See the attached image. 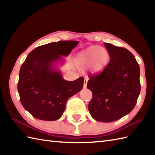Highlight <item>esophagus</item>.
Wrapping results in <instances>:
<instances>
[{"mask_svg": "<svg viewBox=\"0 0 155 155\" xmlns=\"http://www.w3.org/2000/svg\"><path fill=\"white\" fill-rule=\"evenodd\" d=\"M88 77H84V87L85 88L87 87V82H88Z\"/></svg>", "mask_w": 155, "mask_h": 155, "instance_id": "esophagus-1", "label": "esophagus"}]
</instances>
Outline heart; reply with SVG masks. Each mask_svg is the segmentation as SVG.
Listing matches in <instances>:
<instances>
[{
  "label": "heart",
  "mask_w": 155,
  "mask_h": 155,
  "mask_svg": "<svg viewBox=\"0 0 155 155\" xmlns=\"http://www.w3.org/2000/svg\"><path fill=\"white\" fill-rule=\"evenodd\" d=\"M78 64L81 67L89 66L94 72L103 71L109 61V54L106 49L98 46H91L78 52L77 56Z\"/></svg>",
  "instance_id": "obj_1"
}]
</instances>
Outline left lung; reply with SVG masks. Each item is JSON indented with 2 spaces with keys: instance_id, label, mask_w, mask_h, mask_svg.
Segmentation results:
<instances>
[{
  "instance_id": "1",
  "label": "left lung",
  "mask_w": 155,
  "mask_h": 155,
  "mask_svg": "<svg viewBox=\"0 0 155 155\" xmlns=\"http://www.w3.org/2000/svg\"><path fill=\"white\" fill-rule=\"evenodd\" d=\"M110 62L92 74L87 87L93 93L88 110L94 120L110 123L130 113L140 92V67L127 48L105 42Z\"/></svg>"
}]
</instances>
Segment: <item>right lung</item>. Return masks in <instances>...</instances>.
<instances>
[{
	"mask_svg": "<svg viewBox=\"0 0 155 155\" xmlns=\"http://www.w3.org/2000/svg\"><path fill=\"white\" fill-rule=\"evenodd\" d=\"M78 44L68 41L51 42L32 51L21 65L18 91L21 103L37 119L52 121L63 114L68 99L81 91L84 78L73 81L63 78L54 68Z\"/></svg>",
	"mask_w": 155,
	"mask_h": 155,
	"instance_id": "right-lung-1",
	"label": "right lung"
}]
</instances>
